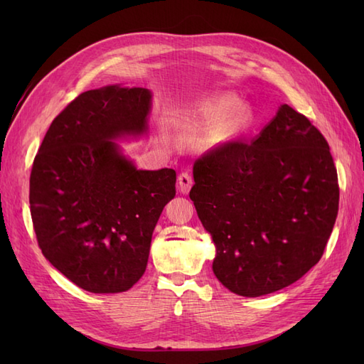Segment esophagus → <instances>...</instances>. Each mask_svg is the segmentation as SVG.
<instances>
[{
  "label": "esophagus",
  "instance_id": "1",
  "mask_svg": "<svg viewBox=\"0 0 364 364\" xmlns=\"http://www.w3.org/2000/svg\"><path fill=\"white\" fill-rule=\"evenodd\" d=\"M178 185H179V191L181 193H183V194L188 193L191 190V186H193L191 174L188 171H182L179 174V178H178Z\"/></svg>",
  "mask_w": 364,
  "mask_h": 364
}]
</instances>
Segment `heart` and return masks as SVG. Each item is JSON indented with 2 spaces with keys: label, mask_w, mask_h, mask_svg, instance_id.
<instances>
[{
  "label": "heart",
  "mask_w": 364,
  "mask_h": 364,
  "mask_svg": "<svg viewBox=\"0 0 364 364\" xmlns=\"http://www.w3.org/2000/svg\"><path fill=\"white\" fill-rule=\"evenodd\" d=\"M234 105V97L226 95L223 98H220L217 103L213 106H209L205 109V117L208 119H215L222 114H225L228 109ZM249 119V111L245 105H237L234 106L230 111L220 119V123L215 126L213 132V141H225L229 136H232L235 132H238L241 127H243Z\"/></svg>",
  "instance_id": "heart-1"
}]
</instances>
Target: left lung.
Masks as SVG:
<instances>
[{"instance_id":"1","label":"left lung","mask_w":364,"mask_h":364,"mask_svg":"<svg viewBox=\"0 0 364 364\" xmlns=\"http://www.w3.org/2000/svg\"><path fill=\"white\" fill-rule=\"evenodd\" d=\"M193 176L214 274L232 293L278 291L322 258L338 211L337 170L323 135L289 105L257 139L205 153Z\"/></svg>"}]
</instances>
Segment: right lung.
<instances>
[{
	"mask_svg": "<svg viewBox=\"0 0 364 364\" xmlns=\"http://www.w3.org/2000/svg\"><path fill=\"white\" fill-rule=\"evenodd\" d=\"M150 91L106 86L75 97L53 119L30 174L38 245L54 267L91 293L134 287L151 234L176 194V171L136 170L114 141L147 129Z\"/></svg>",
	"mask_w": 364,
	"mask_h": 364,
	"instance_id": "1",
	"label": "right lung"
}]
</instances>
